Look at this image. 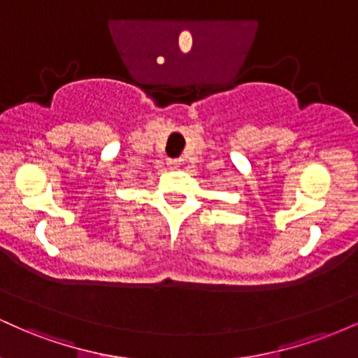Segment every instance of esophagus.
Listing matches in <instances>:
<instances>
[{"mask_svg": "<svg viewBox=\"0 0 358 358\" xmlns=\"http://www.w3.org/2000/svg\"><path fill=\"white\" fill-rule=\"evenodd\" d=\"M180 165H182V159H178V158L168 159V166H170V168H178Z\"/></svg>", "mask_w": 358, "mask_h": 358, "instance_id": "34e87169", "label": "esophagus"}]
</instances>
